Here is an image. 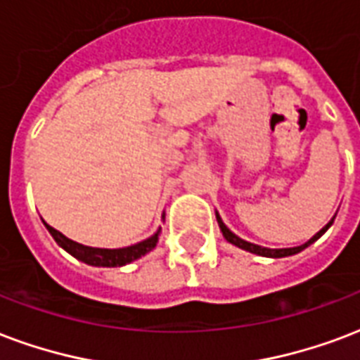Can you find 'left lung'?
Segmentation results:
<instances>
[{
	"instance_id": "8db88e82",
	"label": "left lung",
	"mask_w": 360,
	"mask_h": 360,
	"mask_svg": "<svg viewBox=\"0 0 360 360\" xmlns=\"http://www.w3.org/2000/svg\"><path fill=\"white\" fill-rule=\"evenodd\" d=\"M215 217H217V223H219V229H221V232H223L224 240L229 241V243H232V245L240 247V249H243V251H249V253H255L259 255V257H268V259H283V257H290V255H296L300 253V251H304L306 247H309L314 241H317L321 238V236L325 234L326 230L330 229L334 223V219H336V215L328 221V223L323 226V229L317 232V234L314 236V238H309L306 243H302V245H296V247H285V249H270V247H262V245H257V243H251V241H245L241 240L240 236H236L232 230L226 226V224L223 223V219H221V215L215 211Z\"/></svg>"
}]
</instances>
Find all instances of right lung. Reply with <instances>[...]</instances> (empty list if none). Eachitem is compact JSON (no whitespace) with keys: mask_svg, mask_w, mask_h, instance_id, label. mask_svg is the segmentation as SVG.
Instances as JSON below:
<instances>
[{"mask_svg":"<svg viewBox=\"0 0 360 360\" xmlns=\"http://www.w3.org/2000/svg\"><path fill=\"white\" fill-rule=\"evenodd\" d=\"M166 217V213H162V219ZM46 230L51 232V236L54 238V241L58 243L64 251L75 257L77 260H81L84 264L90 266H101V268H119V266H126L134 262V260L141 259L143 255H147L149 251H153L158 243V236H160V229L156 230L155 234L147 238V240L139 241V243H134L130 247H120V249H101V247H89L82 245V243H77V241L65 238L62 232H58L56 229H52L45 223Z\"/></svg>","mask_w":360,"mask_h":360,"instance_id":"obj_1","label":"right lung"}]
</instances>
